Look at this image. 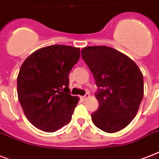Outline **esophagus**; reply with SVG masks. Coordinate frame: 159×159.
I'll use <instances>...</instances> for the list:
<instances>
[{
	"mask_svg": "<svg viewBox=\"0 0 159 159\" xmlns=\"http://www.w3.org/2000/svg\"><path fill=\"white\" fill-rule=\"evenodd\" d=\"M89 97H90V95H89V94H86L85 95L82 96V100H86V99H87V98H89Z\"/></svg>",
	"mask_w": 159,
	"mask_h": 159,
	"instance_id": "34e87169",
	"label": "esophagus"
}]
</instances>
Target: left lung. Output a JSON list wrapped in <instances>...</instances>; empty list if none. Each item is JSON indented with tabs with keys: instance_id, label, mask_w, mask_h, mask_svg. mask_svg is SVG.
Wrapping results in <instances>:
<instances>
[{
	"instance_id": "8db88e82",
	"label": "left lung",
	"mask_w": 159,
	"mask_h": 159,
	"mask_svg": "<svg viewBox=\"0 0 159 159\" xmlns=\"http://www.w3.org/2000/svg\"><path fill=\"white\" fill-rule=\"evenodd\" d=\"M82 57L99 87L93 123L108 133L121 131L134 119L144 96L141 71L131 58L109 46L84 47Z\"/></svg>"
}]
</instances>
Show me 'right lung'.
<instances>
[{"instance_id": "1", "label": "right lung", "mask_w": 159, "mask_h": 159, "mask_svg": "<svg viewBox=\"0 0 159 159\" xmlns=\"http://www.w3.org/2000/svg\"><path fill=\"white\" fill-rule=\"evenodd\" d=\"M80 58V48L52 45L31 54L17 77L19 101L37 128L55 132L68 124L79 101L70 95L68 76Z\"/></svg>"}]
</instances>
